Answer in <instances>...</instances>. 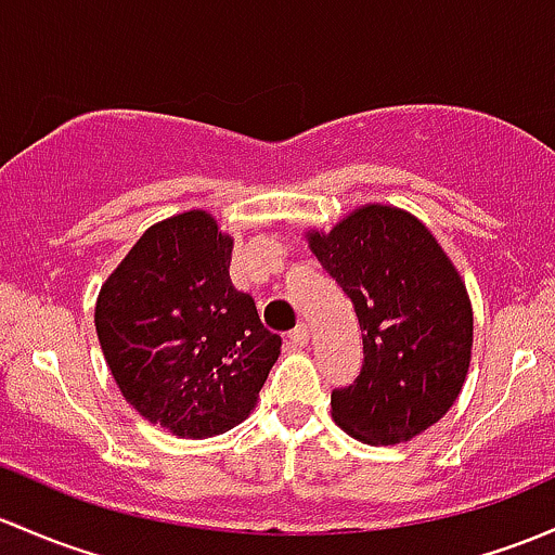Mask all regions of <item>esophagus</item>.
I'll list each match as a JSON object with an SVG mask.
<instances>
[{
	"instance_id": "1",
	"label": "esophagus",
	"mask_w": 555,
	"mask_h": 555,
	"mask_svg": "<svg viewBox=\"0 0 555 555\" xmlns=\"http://www.w3.org/2000/svg\"><path fill=\"white\" fill-rule=\"evenodd\" d=\"M308 337H311V330H308L306 324H297L295 330L289 332V343H293V346H306Z\"/></svg>"
}]
</instances>
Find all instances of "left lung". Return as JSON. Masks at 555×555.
Listing matches in <instances>:
<instances>
[{
    "label": "left lung",
    "mask_w": 555,
    "mask_h": 555,
    "mask_svg": "<svg viewBox=\"0 0 555 555\" xmlns=\"http://www.w3.org/2000/svg\"><path fill=\"white\" fill-rule=\"evenodd\" d=\"M324 271L351 297L364 361L332 390V417L364 444H399L447 415L470 364L474 313L444 249L396 207L356 209L311 233Z\"/></svg>",
    "instance_id": "8db88e82"
}]
</instances>
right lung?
Wrapping results in <instances>:
<instances>
[{
    "mask_svg": "<svg viewBox=\"0 0 555 555\" xmlns=\"http://www.w3.org/2000/svg\"><path fill=\"white\" fill-rule=\"evenodd\" d=\"M231 236L202 209L151 225L103 284L95 330L121 396L180 439L242 423L282 337L231 284Z\"/></svg>",
    "mask_w": 555,
    "mask_h": 555,
    "instance_id": "1",
    "label": "right lung"
}]
</instances>
